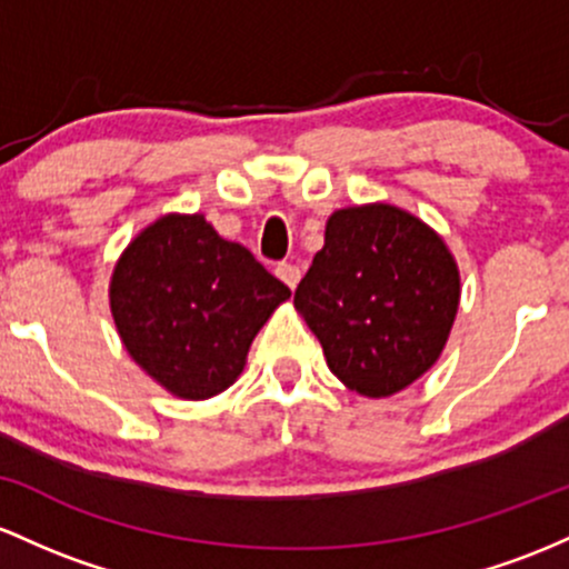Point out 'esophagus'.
Listing matches in <instances>:
<instances>
[{
	"mask_svg": "<svg viewBox=\"0 0 569 569\" xmlns=\"http://www.w3.org/2000/svg\"><path fill=\"white\" fill-rule=\"evenodd\" d=\"M277 277L282 279V282L290 287V290H296V284L301 282V268L292 266V263H279L277 266Z\"/></svg>",
	"mask_w": 569,
	"mask_h": 569,
	"instance_id": "1",
	"label": "esophagus"
}]
</instances>
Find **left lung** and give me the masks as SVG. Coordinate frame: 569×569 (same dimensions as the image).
I'll list each match as a JSON object with an SVG mask.
<instances>
[{"mask_svg": "<svg viewBox=\"0 0 569 569\" xmlns=\"http://www.w3.org/2000/svg\"><path fill=\"white\" fill-rule=\"evenodd\" d=\"M457 303L440 236L389 203L338 209L296 290L328 368L366 398L400 392L438 360Z\"/></svg>", "mask_w": 569, "mask_h": 569, "instance_id": "1", "label": "left lung"}]
</instances>
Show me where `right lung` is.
<instances>
[{
    "label": "right lung",
    "instance_id": "obj_1",
    "mask_svg": "<svg viewBox=\"0 0 569 569\" xmlns=\"http://www.w3.org/2000/svg\"><path fill=\"white\" fill-rule=\"evenodd\" d=\"M290 287L201 214H166L131 241L110 303L133 360L188 400L231 387L252 338Z\"/></svg>",
    "mask_w": 569,
    "mask_h": 569
}]
</instances>
